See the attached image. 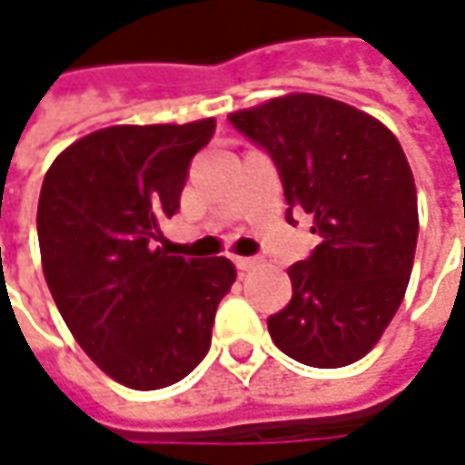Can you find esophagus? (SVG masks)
<instances>
[{"instance_id":"1","label":"esophagus","mask_w":465,"mask_h":465,"mask_svg":"<svg viewBox=\"0 0 465 465\" xmlns=\"http://www.w3.org/2000/svg\"><path fill=\"white\" fill-rule=\"evenodd\" d=\"M259 263V259H245V256H235V266L241 269V272H251L253 266Z\"/></svg>"}]
</instances>
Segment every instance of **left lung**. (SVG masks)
Here are the masks:
<instances>
[{
	"label": "left lung",
	"mask_w": 465,
	"mask_h": 465,
	"mask_svg": "<svg viewBox=\"0 0 465 465\" xmlns=\"http://www.w3.org/2000/svg\"><path fill=\"white\" fill-rule=\"evenodd\" d=\"M274 157L287 220L312 217L311 259L287 269L292 300L269 315L287 357L344 367L375 347L401 305L420 235L417 186L396 134L341 100L290 93L230 114Z\"/></svg>",
	"instance_id": "left-lung-1"
}]
</instances>
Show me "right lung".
<instances>
[{
	"label": "right lung",
	"mask_w": 465,
	"mask_h": 465,
	"mask_svg": "<svg viewBox=\"0 0 465 465\" xmlns=\"http://www.w3.org/2000/svg\"><path fill=\"white\" fill-rule=\"evenodd\" d=\"M217 121L108 126L69 144L38 199L44 277L64 323L116 383L154 391L204 360L232 261L153 248Z\"/></svg>",
	"instance_id": "obj_1"
}]
</instances>
